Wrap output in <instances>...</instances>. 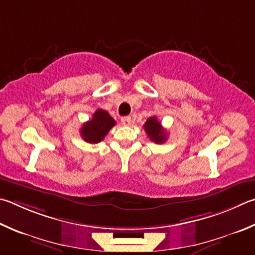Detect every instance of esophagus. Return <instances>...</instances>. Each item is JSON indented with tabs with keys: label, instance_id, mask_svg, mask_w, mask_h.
I'll return each instance as SVG.
<instances>
[{
	"label": "esophagus",
	"instance_id": "esophagus-1",
	"mask_svg": "<svg viewBox=\"0 0 255 255\" xmlns=\"http://www.w3.org/2000/svg\"><path fill=\"white\" fill-rule=\"evenodd\" d=\"M122 124L124 125V126H130V125H131V117H129V116L123 117L122 118Z\"/></svg>",
	"mask_w": 255,
	"mask_h": 255
}]
</instances>
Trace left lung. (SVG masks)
Instances as JSON below:
<instances>
[{
  "mask_svg": "<svg viewBox=\"0 0 255 255\" xmlns=\"http://www.w3.org/2000/svg\"><path fill=\"white\" fill-rule=\"evenodd\" d=\"M143 129H145L149 139L156 143H163L167 139V132L161 127V124L157 120L155 116L146 120L145 125H143Z\"/></svg>",
  "mask_w": 255,
  "mask_h": 255,
  "instance_id": "left-lung-1",
  "label": "left lung"
}]
</instances>
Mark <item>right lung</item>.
I'll list each match as a JSON object with an SVG mask.
<instances>
[{
  "label": "right lung",
  "instance_id": "add662e5",
  "mask_svg": "<svg viewBox=\"0 0 255 255\" xmlns=\"http://www.w3.org/2000/svg\"><path fill=\"white\" fill-rule=\"evenodd\" d=\"M116 125L115 119L104 109H97L92 119L82 125L81 136L87 142L98 143Z\"/></svg>",
  "mask_w": 255,
  "mask_h": 255
}]
</instances>
